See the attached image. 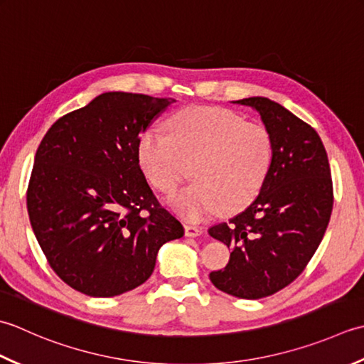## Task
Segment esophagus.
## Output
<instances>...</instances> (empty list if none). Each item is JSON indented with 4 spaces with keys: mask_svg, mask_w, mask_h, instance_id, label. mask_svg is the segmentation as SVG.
<instances>
[{
    "mask_svg": "<svg viewBox=\"0 0 364 364\" xmlns=\"http://www.w3.org/2000/svg\"><path fill=\"white\" fill-rule=\"evenodd\" d=\"M204 231L201 226H195V225H185V235L187 237H198L201 235Z\"/></svg>",
    "mask_w": 364,
    "mask_h": 364,
    "instance_id": "1",
    "label": "esophagus"
}]
</instances>
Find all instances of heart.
Instances as JSON below:
<instances>
[{"label": "heart", "instance_id": "b5f03b06", "mask_svg": "<svg viewBox=\"0 0 364 364\" xmlns=\"http://www.w3.org/2000/svg\"><path fill=\"white\" fill-rule=\"evenodd\" d=\"M169 135L147 130L138 157L155 188L171 195L193 174V182L171 199L173 209L201 220L221 209L234 213L262 190L273 165V139L264 125L247 124L225 108L193 107L168 121Z\"/></svg>", "mask_w": 364, "mask_h": 364}]
</instances>
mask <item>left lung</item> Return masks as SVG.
<instances>
[{"label":"left lung","mask_w":364,"mask_h":364,"mask_svg":"<svg viewBox=\"0 0 364 364\" xmlns=\"http://www.w3.org/2000/svg\"><path fill=\"white\" fill-rule=\"evenodd\" d=\"M255 108L273 139V165L262 190L228 223L209 229L232 248L213 286L257 300L289 286L306 269L327 231L333 182L327 151L309 124L265 97L235 100Z\"/></svg>","instance_id":"1"}]
</instances>
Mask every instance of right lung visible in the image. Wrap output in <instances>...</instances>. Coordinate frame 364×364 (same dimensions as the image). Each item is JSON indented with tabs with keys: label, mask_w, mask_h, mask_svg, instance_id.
<instances>
[{
	"label": "right lung",
	"mask_w": 364,
	"mask_h": 364,
	"mask_svg": "<svg viewBox=\"0 0 364 364\" xmlns=\"http://www.w3.org/2000/svg\"><path fill=\"white\" fill-rule=\"evenodd\" d=\"M174 99L105 92L51 125L26 190L29 221L56 275L89 296H114L152 275L183 228L139 168L141 133Z\"/></svg>",
	"instance_id": "1"
}]
</instances>
